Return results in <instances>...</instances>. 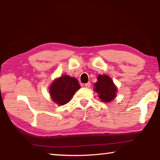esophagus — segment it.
I'll return each instance as SVG.
<instances>
[{
	"label": "esophagus",
	"instance_id": "esophagus-1",
	"mask_svg": "<svg viewBox=\"0 0 160 160\" xmlns=\"http://www.w3.org/2000/svg\"><path fill=\"white\" fill-rule=\"evenodd\" d=\"M90 86H91V83L90 82L85 84V88H89Z\"/></svg>",
	"mask_w": 160,
	"mask_h": 160
}]
</instances>
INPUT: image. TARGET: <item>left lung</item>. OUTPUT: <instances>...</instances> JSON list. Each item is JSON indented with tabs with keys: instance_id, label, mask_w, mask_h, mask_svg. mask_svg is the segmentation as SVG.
Wrapping results in <instances>:
<instances>
[{
	"instance_id": "left-lung-1",
	"label": "left lung",
	"mask_w": 160,
	"mask_h": 160,
	"mask_svg": "<svg viewBox=\"0 0 160 160\" xmlns=\"http://www.w3.org/2000/svg\"><path fill=\"white\" fill-rule=\"evenodd\" d=\"M94 90L99 94L101 101L109 102L116 96L117 88L113 84L112 78L107 75H99L97 82L94 83Z\"/></svg>"
}]
</instances>
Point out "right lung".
<instances>
[{
  "instance_id": "1",
  "label": "right lung",
  "mask_w": 160,
  "mask_h": 160,
  "mask_svg": "<svg viewBox=\"0 0 160 160\" xmlns=\"http://www.w3.org/2000/svg\"><path fill=\"white\" fill-rule=\"evenodd\" d=\"M80 88V85L76 78L64 75L53 81L49 88V94L54 102L58 105H64L70 102Z\"/></svg>"
}]
</instances>
